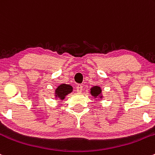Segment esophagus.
I'll use <instances>...</instances> for the list:
<instances>
[{"mask_svg":"<svg viewBox=\"0 0 155 155\" xmlns=\"http://www.w3.org/2000/svg\"><path fill=\"white\" fill-rule=\"evenodd\" d=\"M82 89H83L82 84H77V86H76V91H77L78 93H81V92H82Z\"/></svg>","mask_w":155,"mask_h":155,"instance_id":"1","label":"esophagus"}]
</instances>
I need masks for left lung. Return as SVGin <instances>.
Masks as SVG:
<instances>
[{
	"label": "left lung",
	"mask_w": 155,
	"mask_h": 155,
	"mask_svg": "<svg viewBox=\"0 0 155 155\" xmlns=\"http://www.w3.org/2000/svg\"><path fill=\"white\" fill-rule=\"evenodd\" d=\"M101 93H102V90H101L100 87L99 86H94V87H91V94L93 97H99L101 98Z\"/></svg>",
	"instance_id": "left-lung-1"
}]
</instances>
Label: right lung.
Wrapping results in <instances>:
<instances>
[{
	"instance_id": "obj_1",
	"label": "right lung",
	"mask_w": 155,
	"mask_h": 155,
	"mask_svg": "<svg viewBox=\"0 0 155 155\" xmlns=\"http://www.w3.org/2000/svg\"><path fill=\"white\" fill-rule=\"evenodd\" d=\"M73 91L72 86L70 84H61L56 89V97L59 98L61 100H63L68 94Z\"/></svg>"
}]
</instances>
